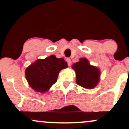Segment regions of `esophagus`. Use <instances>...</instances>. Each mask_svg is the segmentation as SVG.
Returning a JSON list of instances; mask_svg holds the SVG:
<instances>
[{
    "label": "esophagus",
    "instance_id": "obj_1",
    "mask_svg": "<svg viewBox=\"0 0 129 129\" xmlns=\"http://www.w3.org/2000/svg\"><path fill=\"white\" fill-rule=\"evenodd\" d=\"M66 61L67 62V63H68V66H70V65H71V62H71V59L70 58H67L66 59Z\"/></svg>",
    "mask_w": 129,
    "mask_h": 129
}]
</instances>
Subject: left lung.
Here are the masks:
<instances>
[{
  "label": "left lung",
  "mask_w": 129,
  "mask_h": 129,
  "mask_svg": "<svg viewBox=\"0 0 129 129\" xmlns=\"http://www.w3.org/2000/svg\"><path fill=\"white\" fill-rule=\"evenodd\" d=\"M76 73L77 84L86 89L94 88L100 81V70L96 67L91 66L87 58H80L79 61L72 66Z\"/></svg>",
  "instance_id": "obj_1"
}]
</instances>
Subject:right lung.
Segmentation results:
<instances>
[{"instance_id": "add662e5", "label": "right lung", "mask_w": 129, "mask_h": 129, "mask_svg": "<svg viewBox=\"0 0 129 129\" xmlns=\"http://www.w3.org/2000/svg\"><path fill=\"white\" fill-rule=\"evenodd\" d=\"M68 67L63 58L51 55L45 59H38L25 70V76L29 85L35 91L47 92L57 81L60 71Z\"/></svg>"}]
</instances>
